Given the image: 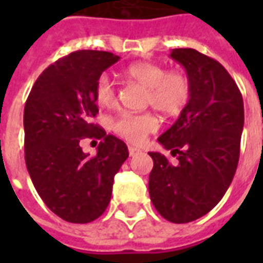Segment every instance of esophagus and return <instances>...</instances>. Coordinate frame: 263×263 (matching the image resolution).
<instances>
[{
	"instance_id": "obj_1",
	"label": "esophagus",
	"mask_w": 263,
	"mask_h": 263,
	"mask_svg": "<svg viewBox=\"0 0 263 263\" xmlns=\"http://www.w3.org/2000/svg\"><path fill=\"white\" fill-rule=\"evenodd\" d=\"M128 152H129V156H135L141 152V149L135 148V146H128Z\"/></svg>"
}]
</instances>
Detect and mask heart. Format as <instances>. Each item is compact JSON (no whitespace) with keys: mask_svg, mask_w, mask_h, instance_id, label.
Segmentation results:
<instances>
[{"mask_svg":"<svg viewBox=\"0 0 263 263\" xmlns=\"http://www.w3.org/2000/svg\"><path fill=\"white\" fill-rule=\"evenodd\" d=\"M132 80L146 87L145 103L165 115L182 112L190 98V80L182 70H166L162 65L151 62H138L126 69ZM96 103L104 108H111L117 103L114 83L107 74H101L94 88ZM159 121L152 112H121L115 117L112 131L128 142H142L148 134L158 129Z\"/></svg>","mask_w":263,"mask_h":263,"instance_id":"b5f03b06","label":"heart"}]
</instances>
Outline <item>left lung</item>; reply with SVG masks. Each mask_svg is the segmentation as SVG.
<instances>
[{"label": "left lung", "mask_w": 263, "mask_h": 263, "mask_svg": "<svg viewBox=\"0 0 263 263\" xmlns=\"http://www.w3.org/2000/svg\"><path fill=\"white\" fill-rule=\"evenodd\" d=\"M172 59L186 69L190 100L159 141L172 156L149 152L154 169L149 196L163 218L190 222L214 209L230 187L243 128V101L224 66L194 49H173Z\"/></svg>", "instance_id": "1"}]
</instances>
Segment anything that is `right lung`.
Instances as JSON below:
<instances>
[{
    "label": "right lung",
    "instance_id": "add662e5",
    "mask_svg": "<svg viewBox=\"0 0 263 263\" xmlns=\"http://www.w3.org/2000/svg\"><path fill=\"white\" fill-rule=\"evenodd\" d=\"M120 56L103 50H77L43 70L24 109L25 162L43 203L62 220L86 224L108 207L117 172L128 148L92 124L98 114L96 81ZM84 137L102 142L88 157L80 146Z\"/></svg>",
    "mask_w": 263,
    "mask_h": 263
}]
</instances>
